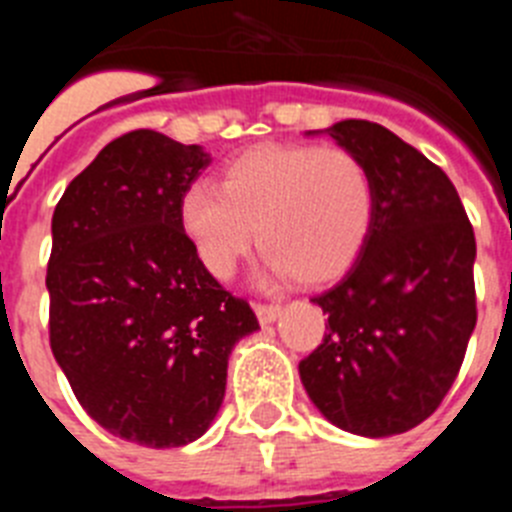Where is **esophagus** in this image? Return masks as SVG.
I'll use <instances>...</instances> for the list:
<instances>
[{"label":"esophagus","mask_w":512,"mask_h":512,"mask_svg":"<svg viewBox=\"0 0 512 512\" xmlns=\"http://www.w3.org/2000/svg\"><path fill=\"white\" fill-rule=\"evenodd\" d=\"M253 310H256V318L261 325H269L282 315V307L279 305H264V302H253Z\"/></svg>","instance_id":"34e87169"}]
</instances>
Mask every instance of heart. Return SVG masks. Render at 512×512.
Wrapping results in <instances>:
<instances>
[{
    "mask_svg": "<svg viewBox=\"0 0 512 512\" xmlns=\"http://www.w3.org/2000/svg\"><path fill=\"white\" fill-rule=\"evenodd\" d=\"M374 207V179L356 153L264 143L225 164L220 189H184L179 223L215 279L233 277L259 241L274 274L318 287L359 259Z\"/></svg>",
    "mask_w": 512,
    "mask_h": 512,
    "instance_id": "1",
    "label": "heart"
}]
</instances>
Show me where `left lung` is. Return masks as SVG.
Here are the masks:
<instances>
[{
    "instance_id": "obj_1",
    "label": "left lung",
    "mask_w": 512,
    "mask_h": 512,
    "mask_svg": "<svg viewBox=\"0 0 512 512\" xmlns=\"http://www.w3.org/2000/svg\"><path fill=\"white\" fill-rule=\"evenodd\" d=\"M325 133L364 161L377 207L354 266L312 297L328 333L300 361V379L343 431L397 436L433 415L467 354L474 230L449 176L392 130L341 120Z\"/></svg>"
}]
</instances>
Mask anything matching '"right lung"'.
I'll return each mask as SVG.
<instances>
[{
    "label": "right lung",
    "mask_w": 512,
    "mask_h": 512,
    "mask_svg": "<svg viewBox=\"0 0 512 512\" xmlns=\"http://www.w3.org/2000/svg\"><path fill=\"white\" fill-rule=\"evenodd\" d=\"M200 146L133 130L99 151L53 212L51 348L81 408L148 449L197 441L223 405L228 356L259 330L179 223Z\"/></svg>",
    "instance_id": "1"
}]
</instances>
